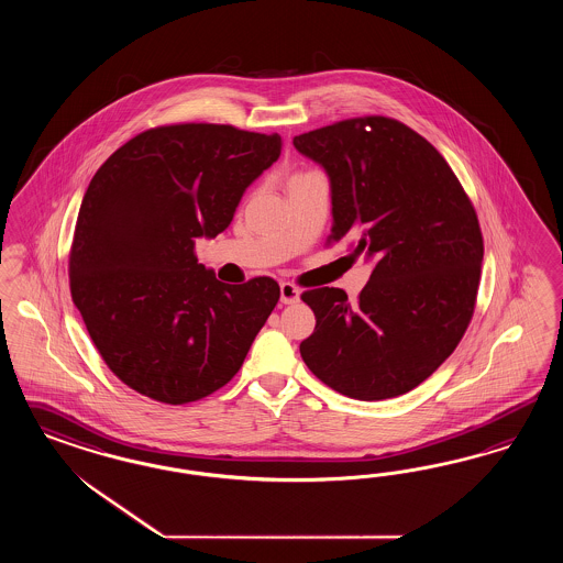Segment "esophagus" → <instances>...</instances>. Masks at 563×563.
I'll use <instances>...</instances> for the list:
<instances>
[{"instance_id": "obj_1", "label": "esophagus", "mask_w": 563, "mask_h": 563, "mask_svg": "<svg viewBox=\"0 0 563 563\" xmlns=\"http://www.w3.org/2000/svg\"><path fill=\"white\" fill-rule=\"evenodd\" d=\"M299 295H301L299 287H295V285H290V283H283V285H280V301H283L285 306L297 303V301H299Z\"/></svg>"}]
</instances>
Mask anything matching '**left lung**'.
Masks as SVG:
<instances>
[{"label":"left lung","mask_w":563,"mask_h":563,"mask_svg":"<svg viewBox=\"0 0 563 563\" xmlns=\"http://www.w3.org/2000/svg\"><path fill=\"white\" fill-rule=\"evenodd\" d=\"M332 188V233L374 260L357 303L306 290L316 313L301 357L332 390L384 400L426 382L454 353L477 303L483 235L442 154L400 121L367 115L292 137Z\"/></svg>","instance_id":"8db88e82"}]
</instances>
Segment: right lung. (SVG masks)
<instances>
[{"instance_id": "right-lung-1", "label": "right lung", "mask_w": 563, "mask_h": 563, "mask_svg": "<svg viewBox=\"0 0 563 563\" xmlns=\"http://www.w3.org/2000/svg\"><path fill=\"white\" fill-rule=\"evenodd\" d=\"M280 148L278 134L233 125H158L90 179L69 250L71 301L107 367L137 394L196 402L243 365L278 283H221L194 247L231 224Z\"/></svg>"}]
</instances>
